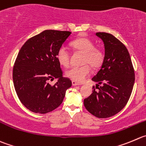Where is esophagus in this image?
<instances>
[{
    "mask_svg": "<svg viewBox=\"0 0 146 146\" xmlns=\"http://www.w3.org/2000/svg\"><path fill=\"white\" fill-rule=\"evenodd\" d=\"M72 84L73 86H78V85H81V84H80V83L77 82L76 81H72Z\"/></svg>",
    "mask_w": 146,
    "mask_h": 146,
    "instance_id": "34e87169",
    "label": "esophagus"
}]
</instances>
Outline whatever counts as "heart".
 <instances>
[{
	"instance_id": "1",
	"label": "heart",
	"mask_w": 146,
	"mask_h": 146,
	"mask_svg": "<svg viewBox=\"0 0 146 146\" xmlns=\"http://www.w3.org/2000/svg\"><path fill=\"white\" fill-rule=\"evenodd\" d=\"M72 46L84 54L81 66H72L67 69L66 75L73 81L82 82L90 73V66L94 69L98 68L103 62L104 54L100 48H95L92 41L86 37H80L72 42ZM58 61L64 66L69 64V52L67 47L62 46L56 54Z\"/></svg>"
}]
</instances>
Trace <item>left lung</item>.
I'll list each match as a JSON object with an SVG mask.
<instances>
[{
	"label": "left lung",
	"mask_w": 146,
	"mask_h": 146,
	"mask_svg": "<svg viewBox=\"0 0 146 146\" xmlns=\"http://www.w3.org/2000/svg\"><path fill=\"white\" fill-rule=\"evenodd\" d=\"M95 35L103 41L105 56L100 69L92 79L97 82L98 90L92 87L84 105L95 117L107 118L118 113L127 104L134 85V69L128 51L121 41L108 33Z\"/></svg>",
	"instance_id": "obj_1"
}]
</instances>
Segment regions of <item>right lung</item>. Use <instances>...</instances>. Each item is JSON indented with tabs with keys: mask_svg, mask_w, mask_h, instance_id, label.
Here are the masks:
<instances>
[{
	"mask_svg": "<svg viewBox=\"0 0 146 146\" xmlns=\"http://www.w3.org/2000/svg\"><path fill=\"white\" fill-rule=\"evenodd\" d=\"M70 31L45 30L29 38L21 48L13 70L15 90L21 103L35 113L54 110L63 102L69 79L62 77L56 54ZM58 81L51 86L48 80Z\"/></svg>",
	"mask_w": 146,
	"mask_h": 146,
	"instance_id": "1",
	"label": "right lung"
}]
</instances>
